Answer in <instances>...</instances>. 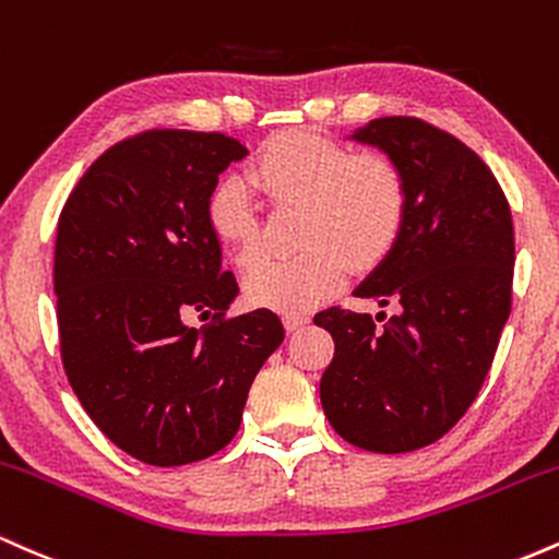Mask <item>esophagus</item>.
<instances>
[{
	"instance_id": "esophagus-1",
	"label": "esophagus",
	"mask_w": 559,
	"mask_h": 559,
	"mask_svg": "<svg viewBox=\"0 0 559 559\" xmlns=\"http://www.w3.org/2000/svg\"><path fill=\"white\" fill-rule=\"evenodd\" d=\"M282 322H285L287 332H296L304 328V324H309V317H306V313H285V317H282Z\"/></svg>"
}]
</instances>
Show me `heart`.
<instances>
[{
    "label": "heart",
    "mask_w": 559,
    "mask_h": 559,
    "mask_svg": "<svg viewBox=\"0 0 559 559\" xmlns=\"http://www.w3.org/2000/svg\"><path fill=\"white\" fill-rule=\"evenodd\" d=\"M246 179L274 209H300L293 259L259 261L242 280L255 309L309 311L343 285L348 261L356 269L380 263L406 222V181L382 153H350L317 131L272 136L250 163ZM205 222L237 266L259 253L261 218L246 181L224 177L205 200Z\"/></svg>",
    "instance_id": "b5f03b06"
}]
</instances>
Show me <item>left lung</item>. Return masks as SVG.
Listing matches in <instances>:
<instances>
[{
  "label": "left lung",
  "instance_id": "8db88e82",
  "mask_svg": "<svg viewBox=\"0 0 559 559\" xmlns=\"http://www.w3.org/2000/svg\"><path fill=\"white\" fill-rule=\"evenodd\" d=\"M350 140L380 147L406 181L396 246L354 296L391 317L332 306L313 324L335 341L319 382L341 438L404 454L460 423L491 369L512 309L515 231L491 168L465 142L409 116L374 118Z\"/></svg>",
  "mask_w": 559,
  "mask_h": 559
}]
</instances>
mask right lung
<instances>
[{"instance_id": "obj_1", "label": "right lung", "mask_w": 559, "mask_h": 559, "mask_svg": "<svg viewBox=\"0 0 559 559\" xmlns=\"http://www.w3.org/2000/svg\"><path fill=\"white\" fill-rule=\"evenodd\" d=\"M246 155L218 131H142L105 150L62 205V367L94 425L144 465H190L227 447L250 382L285 341L269 309L224 317L240 287L222 272L205 200ZM192 312L214 322L190 329Z\"/></svg>"}]
</instances>
